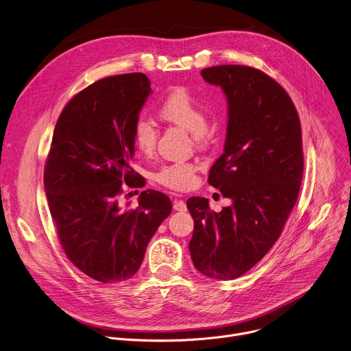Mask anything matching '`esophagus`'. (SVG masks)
Returning a JSON list of instances; mask_svg holds the SVG:
<instances>
[{"mask_svg":"<svg viewBox=\"0 0 351 351\" xmlns=\"http://www.w3.org/2000/svg\"><path fill=\"white\" fill-rule=\"evenodd\" d=\"M173 209H175V210H179V212L187 210L186 202H184L183 199H175V201H173Z\"/></svg>","mask_w":351,"mask_h":351,"instance_id":"1","label":"esophagus"}]
</instances>
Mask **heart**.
Wrapping results in <instances>:
<instances>
[{
  "label": "heart",
  "mask_w": 351,
  "mask_h": 351,
  "mask_svg": "<svg viewBox=\"0 0 351 351\" xmlns=\"http://www.w3.org/2000/svg\"><path fill=\"white\" fill-rule=\"evenodd\" d=\"M160 115L162 120L191 132L193 141L198 146L208 142L209 128L206 125V108L204 103L189 90L182 88L172 90L160 104ZM132 139L142 154L150 156L157 146L158 128L150 119L138 117L132 125ZM154 180L171 190H189L195 184V167L184 161L165 164L154 173Z\"/></svg>",
  "instance_id": "b5f03b06"
}]
</instances>
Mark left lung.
I'll use <instances>...</instances> for the list:
<instances>
[{
    "instance_id": "1",
    "label": "left lung",
    "mask_w": 351,
    "mask_h": 351,
    "mask_svg": "<svg viewBox=\"0 0 351 351\" xmlns=\"http://www.w3.org/2000/svg\"><path fill=\"white\" fill-rule=\"evenodd\" d=\"M201 75L228 103L224 153L208 183L232 204L215 212L206 198L187 199L194 219L189 250L199 273L227 281L251 270L281 236L303 178L302 127L291 96L266 73L221 64Z\"/></svg>"
}]
</instances>
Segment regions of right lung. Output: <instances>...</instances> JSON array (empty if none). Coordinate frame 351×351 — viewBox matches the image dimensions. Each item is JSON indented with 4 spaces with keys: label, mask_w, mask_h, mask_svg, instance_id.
<instances>
[{
    "label": "right lung",
    "mask_w": 351,
    "mask_h": 351,
    "mask_svg": "<svg viewBox=\"0 0 351 351\" xmlns=\"http://www.w3.org/2000/svg\"><path fill=\"white\" fill-rule=\"evenodd\" d=\"M142 73L101 78L62 110L45 161L44 186L58 240L69 261L104 282L130 280L141 267L172 202L145 190L139 205H120L124 187H142L131 168L132 125L150 95Z\"/></svg>",
    "instance_id": "obj_1"
}]
</instances>
